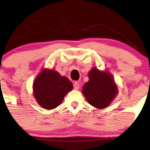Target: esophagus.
<instances>
[{
	"label": "esophagus",
	"instance_id": "esophagus-1",
	"mask_svg": "<svg viewBox=\"0 0 150 150\" xmlns=\"http://www.w3.org/2000/svg\"><path fill=\"white\" fill-rule=\"evenodd\" d=\"M73 87H74V89H75V90H78V89H79V88H80L79 83H78V82H75V83H74V85H73Z\"/></svg>",
	"mask_w": 150,
	"mask_h": 150
}]
</instances>
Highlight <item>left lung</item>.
Segmentation results:
<instances>
[{
  "instance_id": "8db88e82",
  "label": "left lung",
  "mask_w": 150,
  "mask_h": 150,
  "mask_svg": "<svg viewBox=\"0 0 150 150\" xmlns=\"http://www.w3.org/2000/svg\"><path fill=\"white\" fill-rule=\"evenodd\" d=\"M89 80L83 87L88 102L97 108L108 106L118 93V88L111 74L93 67L88 72Z\"/></svg>"
}]
</instances>
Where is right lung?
<instances>
[{"label": "right lung", "instance_id": "right-lung-1", "mask_svg": "<svg viewBox=\"0 0 150 150\" xmlns=\"http://www.w3.org/2000/svg\"><path fill=\"white\" fill-rule=\"evenodd\" d=\"M72 83L53 70L44 69L33 84L34 96L45 109H53L60 105L64 96L72 89Z\"/></svg>", "mask_w": 150, "mask_h": 150}]
</instances>
